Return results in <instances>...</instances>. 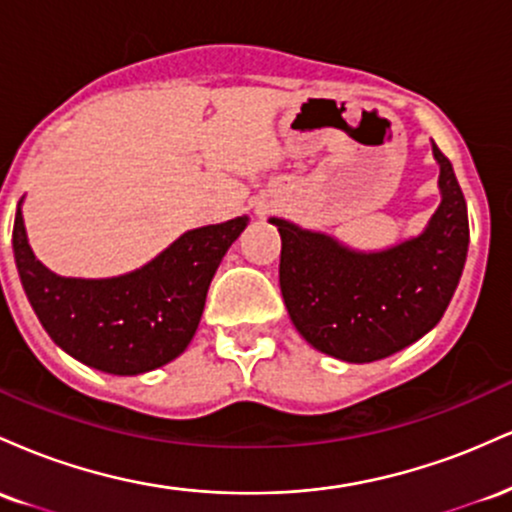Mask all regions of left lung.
I'll return each instance as SVG.
<instances>
[{
    "instance_id": "8db88e82",
    "label": "left lung",
    "mask_w": 512,
    "mask_h": 512,
    "mask_svg": "<svg viewBox=\"0 0 512 512\" xmlns=\"http://www.w3.org/2000/svg\"><path fill=\"white\" fill-rule=\"evenodd\" d=\"M440 163L443 202L419 238L383 252H354L325 233L272 219L281 233L279 284L293 325L322 354L370 363L438 325L460 281L469 245L467 202L450 161Z\"/></svg>"
}]
</instances>
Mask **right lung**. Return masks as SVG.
<instances>
[{"label": "right lung", "mask_w": 512, "mask_h": 512, "mask_svg": "<svg viewBox=\"0 0 512 512\" xmlns=\"http://www.w3.org/2000/svg\"><path fill=\"white\" fill-rule=\"evenodd\" d=\"M248 216L187 231L137 272L115 279H64L35 260L14 221V257L23 291L52 342L86 366L137 375L166 366L187 349L221 257Z\"/></svg>", "instance_id": "add662e5"}]
</instances>
